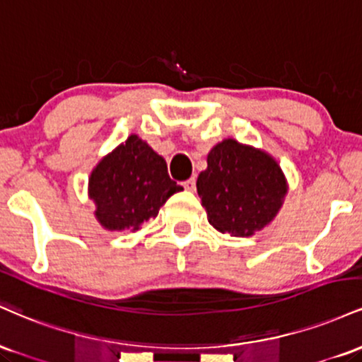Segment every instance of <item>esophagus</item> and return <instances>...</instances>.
Instances as JSON below:
<instances>
[{
    "mask_svg": "<svg viewBox=\"0 0 362 362\" xmlns=\"http://www.w3.org/2000/svg\"><path fill=\"white\" fill-rule=\"evenodd\" d=\"M182 185H184L185 190H194L195 189V177H190L189 180H185Z\"/></svg>",
    "mask_w": 362,
    "mask_h": 362,
    "instance_id": "1",
    "label": "esophagus"
}]
</instances>
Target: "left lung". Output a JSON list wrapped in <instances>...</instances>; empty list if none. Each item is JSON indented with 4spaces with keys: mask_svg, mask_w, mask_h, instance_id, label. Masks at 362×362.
I'll list each match as a JSON object with an SVG mask.
<instances>
[{
    "mask_svg": "<svg viewBox=\"0 0 362 362\" xmlns=\"http://www.w3.org/2000/svg\"><path fill=\"white\" fill-rule=\"evenodd\" d=\"M197 192L207 221L221 233L252 236L279 213L288 182L269 153L224 139L207 155Z\"/></svg>",
    "mask_w": 362,
    "mask_h": 362,
    "instance_id": "obj_1",
    "label": "left lung"
}]
</instances>
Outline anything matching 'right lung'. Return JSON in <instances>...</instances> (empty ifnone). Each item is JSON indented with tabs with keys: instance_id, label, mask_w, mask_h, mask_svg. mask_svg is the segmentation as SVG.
<instances>
[{
	"instance_id": "right-lung-1",
	"label": "right lung",
	"mask_w": 362,
	"mask_h": 362,
	"mask_svg": "<svg viewBox=\"0 0 362 362\" xmlns=\"http://www.w3.org/2000/svg\"><path fill=\"white\" fill-rule=\"evenodd\" d=\"M180 190L168 177L167 161L136 134L103 156L88 180L98 223L117 233L139 230Z\"/></svg>"
}]
</instances>
